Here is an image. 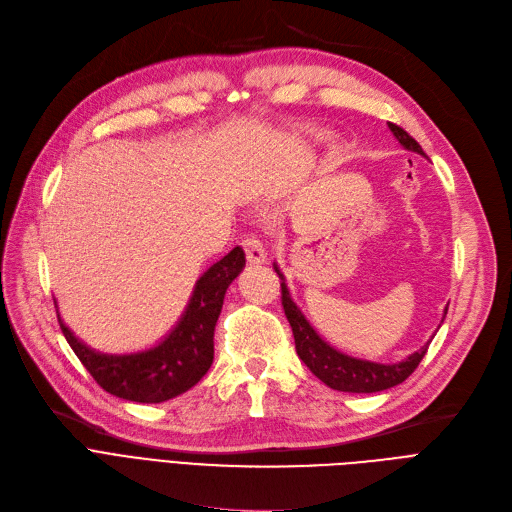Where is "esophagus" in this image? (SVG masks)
Segmentation results:
<instances>
[{
	"label": "esophagus",
	"instance_id": "1",
	"mask_svg": "<svg viewBox=\"0 0 512 512\" xmlns=\"http://www.w3.org/2000/svg\"><path fill=\"white\" fill-rule=\"evenodd\" d=\"M241 246L246 250V256L252 264H264L266 262V250L260 243V239L256 237H243L241 239Z\"/></svg>",
	"mask_w": 512,
	"mask_h": 512
}]
</instances>
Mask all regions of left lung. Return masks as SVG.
Instances as JSON below:
<instances>
[{"mask_svg":"<svg viewBox=\"0 0 512 512\" xmlns=\"http://www.w3.org/2000/svg\"><path fill=\"white\" fill-rule=\"evenodd\" d=\"M389 131L394 133V137L400 141L404 150L425 156L421 145L412 139L402 127L389 123ZM275 271L281 279V304H283L287 321L291 325V331H294L296 352L306 367L325 385H329L331 389H337V392L375 394V392H383V389H389V387L406 381L412 373H415L419 362L427 354V348L431 342H427L419 352L410 354L408 358H404L402 362H396V364H381V362H371V360H362V358L342 354L339 350L331 348L325 339L310 327L302 310L296 306L294 300H291L289 289L285 285V279H283L277 264H275ZM446 312H448V306L444 310V316H446ZM442 323H444V319H442Z\"/></svg>","mask_w":512,"mask_h":512,"instance_id":"1","label":"left lung"}]
</instances>
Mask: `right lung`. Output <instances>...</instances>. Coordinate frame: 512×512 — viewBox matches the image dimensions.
<instances>
[{
  "label": "right lung",
  "instance_id": "1",
  "mask_svg": "<svg viewBox=\"0 0 512 512\" xmlns=\"http://www.w3.org/2000/svg\"><path fill=\"white\" fill-rule=\"evenodd\" d=\"M246 266L237 246L214 262L198 279L177 327L158 346L135 354H102L85 346L58 314L60 329L83 367L108 394L158 404L187 392L210 369L214 358V327L221 314L227 287Z\"/></svg>",
  "mask_w": 512,
  "mask_h": 512
}]
</instances>
